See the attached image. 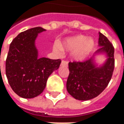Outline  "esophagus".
Wrapping results in <instances>:
<instances>
[{
	"instance_id": "esophagus-1",
	"label": "esophagus",
	"mask_w": 124,
	"mask_h": 124,
	"mask_svg": "<svg viewBox=\"0 0 124 124\" xmlns=\"http://www.w3.org/2000/svg\"><path fill=\"white\" fill-rule=\"evenodd\" d=\"M68 61H65V60H62L61 62V66H68Z\"/></svg>"
}]
</instances>
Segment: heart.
<instances>
[{"instance_id":"1","label":"heart","mask_w":124,"mask_h":124,"mask_svg":"<svg viewBox=\"0 0 124 124\" xmlns=\"http://www.w3.org/2000/svg\"><path fill=\"white\" fill-rule=\"evenodd\" d=\"M95 42L92 38L86 36L77 35L66 39L64 42L62 48L67 50H72V56L77 61H82L86 58L93 50ZM56 50H61V46L56 44L54 46Z\"/></svg>"}]
</instances>
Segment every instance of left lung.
Returning a JSON list of instances; mask_svg holds the SVG:
<instances>
[{"instance_id":"8db88e82","label":"left lung","mask_w":124,"mask_h":124,"mask_svg":"<svg viewBox=\"0 0 124 124\" xmlns=\"http://www.w3.org/2000/svg\"><path fill=\"white\" fill-rule=\"evenodd\" d=\"M100 48L95 55L106 54L107 59L104 64L98 66L95 56L84 62L68 63L70 74L66 82L68 93L78 100H89L104 91L112 78L114 69V48L101 33L99 32Z\"/></svg>"}]
</instances>
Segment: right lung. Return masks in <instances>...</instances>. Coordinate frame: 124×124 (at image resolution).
<instances>
[{"mask_svg":"<svg viewBox=\"0 0 124 124\" xmlns=\"http://www.w3.org/2000/svg\"><path fill=\"white\" fill-rule=\"evenodd\" d=\"M42 27L20 33L10 44L6 60V75L10 86L18 96L33 98L46 86L49 76L58 69L61 60L38 58L35 40Z\"/></svg>","mask_w":124,"mask_h":124,"instance_id":"obj_1","label":"right lung"}]
</instances>
